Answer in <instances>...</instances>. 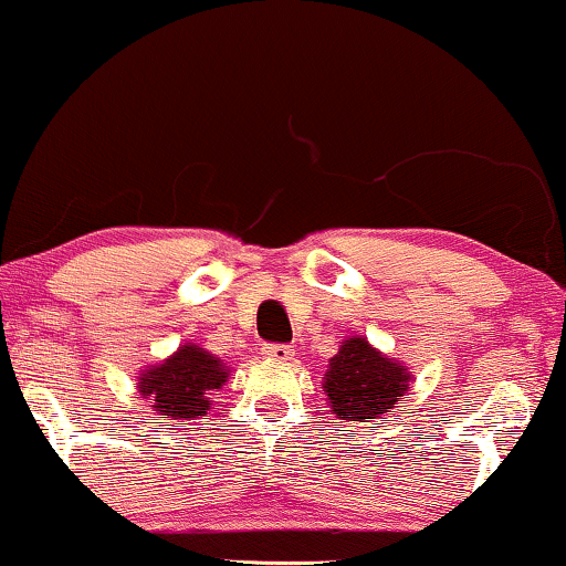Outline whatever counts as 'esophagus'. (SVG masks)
<instances>
[{"label":"esophagus","mask_w":566,"mask_h":566,"mask_svg":"<svg viewBox=\"0 0 566 566\" xmlns=\"http://www.w3.org/2000/svg\"><path fill=\"white\" fill-rule=\"evenodd\" d=\"M264 356L272 361H290L294 356V348L286 346V344H272V346H264Z\"/></svg>","instance_id":"esophagus-1"}]
</instances>
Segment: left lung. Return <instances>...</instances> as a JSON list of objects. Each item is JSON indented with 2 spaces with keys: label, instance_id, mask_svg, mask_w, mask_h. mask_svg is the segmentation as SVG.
<instances>
[{
  "label": "left lung",
  "instance_id": "left-lung-1",
  "mask_svg": "<svg viewBox=\"0 0 566 566\" xmlns=\"http://www.w3.org/2000/svg\"><path fill=\"white\" fill-rule=\"evenodd\" d=\"M323 379V392L328 395L336 418L356 423H371L385 412H392L410 389V371L387 359L361 336L340 344Z\"/></svg>",
  "mask_w": 566,
  "mask_h": 566
}]
</instances>
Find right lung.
<instances>
[{
	"instance_id": "1",
	"label": "right lung",
	"mask_w": 566,
	"mask_h": 566,
	"mask_svg": "<svg viewBox=\"0 0 566 566\" xmlns=\"http://www.w3.org/2000/svg\"><path fill=\"white\" fill-rule=\"evenodd\" d=\"M228 374L230 369L218 356L187 344L179 346L169 359L148 366L138 377V389L158 416L181 423V420L207 416L212 392L226 385Z\"/></svg>"
}]
</instances>
